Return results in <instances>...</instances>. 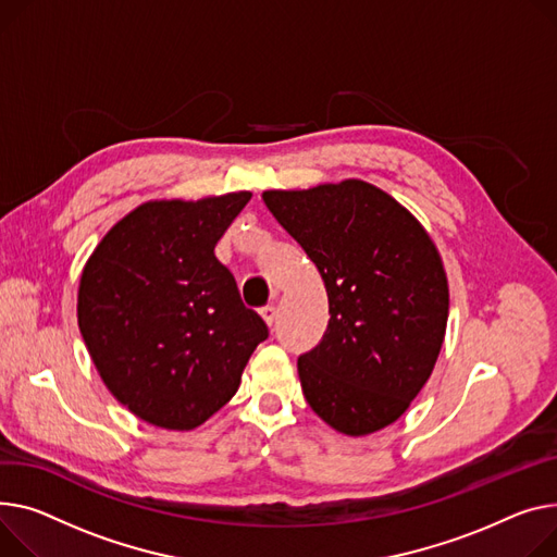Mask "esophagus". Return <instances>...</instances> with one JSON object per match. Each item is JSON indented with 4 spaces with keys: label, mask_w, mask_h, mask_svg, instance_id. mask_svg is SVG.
<instances>
[{
    "label": "esophagus",
    "mask_w": 557,
    "mask_h": 557,
    "mask_svg": "<svg viewBox=\"0 0 557 557\" xmlns=\"http://www.w3.org/2000/svg\"><path fill=\"white\" fill-rule=\"evenodd\" d=\"M259 313H262V318L267 320V324H269V326H273V322H275V318H277V311H275V307H273V305L262 307V311H259Z\"/></svg>",
    "instance_id": "1"
}]
</instances>
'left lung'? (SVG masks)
<instances>
[{
  "label": "left lung",
  "mask_w": 557,
  "mask_h": 557,
  "mask_svg": "<svg viewBox=\"0 0 557 557\" xmlns=\"http://www.w3.org/2000/svg\"><path fill=\"white\" fill-rule=\"evenodd\" d=\"M262 199L326 286V331L298 358L311 410L351 436L394 423L430 379L446 333L448 280L432 239L356 178Z\"/></svg>",
  "instance_id": "8db88e82"
}]
</instances>
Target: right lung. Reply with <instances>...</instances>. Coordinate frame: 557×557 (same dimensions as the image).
I'll return each instance as SVG.
<instances>
[{"label": "right lung", "instance_id": "1", "mask_svg": "<svg viewBox=\"0 0 557 557\" xmlns=\"http://www.w3.org/2000/svg\"><path fill=\"white\" fill-rule=\"evenodd\" d=\"M250 201L231 193L138 206L83 271L78 324L100 379L138 419L193 430L237 392L269 338L214 246Z\"/></svg>", "mask_w": 557, "mask_h": 557}]
</instances>
